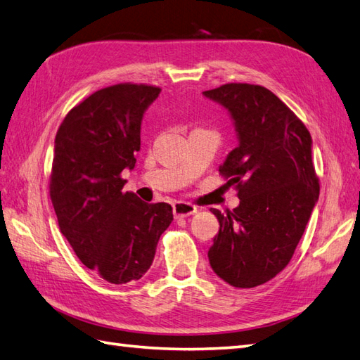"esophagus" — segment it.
<instances>
[{
	"label": "esophagus",
	"mask_w": 360,
	"mask_h": 360,
	"mask_svg": "<svg viewBox=\"0 0 360 360\" xmlns=\"http://www.w3.org/2000/svg\"><path fill=\"white\" fill-rule=\"evenodd\" d=\"M196 207L193 204L190 202H182V201H178L173 204V213H174V218H187L190 215H193V213H196Z\"/></svg>",
	"instance_id": "esophagus-1"
}]
</instances>
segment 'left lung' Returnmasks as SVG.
I'll return each mask as SVG.
<instances>
[{
  "mask_svg": "<svg viewBox=\"0 0 360 360\" xmlns=\"http://www.w3.org/2000/svg\"><path fill=\"white\" fill-rule=\"evenodd\" d=\"M204 96L226 106L240 139L219 167L240 205L226 213L210 209L219 232L209 262L229 285L255 288L288 266L319 200L312 139L294 111L264 86L226 83Z\"/></svg>",
  "mask_w": 360,
  "mask_h": 360,
  "instance_id": "obj_1",
  "label": "left lung"
}]
</instances>
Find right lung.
<instances>
[{
  "label": "right lung",
  "mask_w": 360,
  "mask_h": 360,
  "mask_svg": "<svg viewBox=\"0 0 360 360\" xmlns=\"http://www.w3.org/2000/svg\"><path fill=\"white\" fill-rule=\"evenodd\" d=\"M160 88L117 83L75 105L58 127L49 196L58 227L80 262L112 285L150 269L170 204L124 192L122 172L134 168L141 122Z\"/></svg>",
  "instance_id": "1"
}]
</instances>
